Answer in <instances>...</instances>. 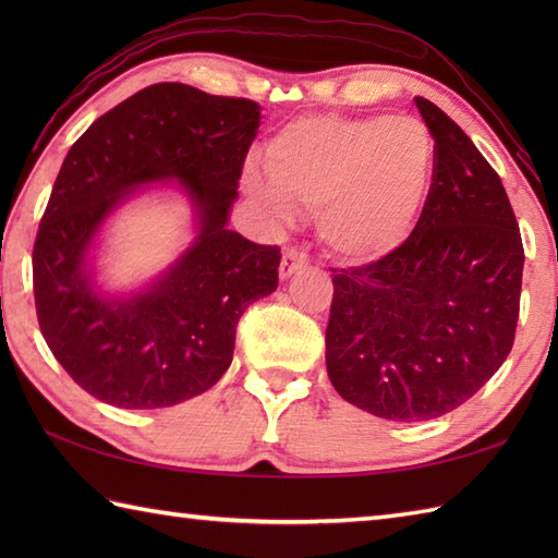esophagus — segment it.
I'll return each instance as SVG.
<instances>
[{
	"label": "esophagus",
	"mask_w": 558,
	"mask_h": 558,
	"mask_svg": "<svg viewBox=\"0 0 558 558\" xmlns=\"http://www.w3.org/2000/svg\"><path fill=\"white\" fill-rule=\"evenodd\" d=\"M302 268H306V256L298 252V248H288L280 258V280H290L294 272H300Z\"/></svg>",
	"instance_id": "1"
}]
</instances>
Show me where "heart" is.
<instances>
[{
    "label": "heart",
    "instance_id": "b5f03b06",
    "mask_svg": "<svg viewBox=\"0 0 558 558\" xmlns=\"http://www.w3.org/2000/svg\"><path fill=\"white\" fill-rule=\"evenodd\" d=\"M270 183L254 168L244 186L288 218L316 210V228L352 264L386 258L405 244L434 182V138L412 117L316 114L292 122L266 148Z\"/></svg>",
    "mask_w": 558,
    "mask_h": 558
}]
</instances>
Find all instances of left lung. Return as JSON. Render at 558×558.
I'll return each instance as SVG.
<instances>
[{
	"mask_svg": "<svg viewBox=\"0 0 558 558\" xmlns=\"http://www.w3.org/2000/svg\"><path fill=\"white\" fill-rule=\"evenodd\" d=\"M434 138V182L400 248L333 270L326 369L381 420L424 422L470 400L513 348L523 242L506 189L470 136L414 98Z\"/></svg>",
	"mask_w": 558,
	"mask_h": 558,
	"instance_id": "obj_1",
	"label": "left lung"
}]
</instances>
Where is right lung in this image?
<instances>
[{
  "label": "right lung",
  "mask_w": 558,
  "mask_h": 558,
  "mask_svg": "<svg viewBox=\"0 0 558 558\" xmlns=\"http://www.w3.org/2000/svg\"><path fill=\"white\" fill-rule=\"evenodd\" d=\"M260 105L156 83L88 126L62 162L33 246L47 348L108 405L156 410L206 393L228 372L236 322L278 288V246L228 230ZM158 183V187H153ZM148 191H177L193 240L136 289L99 280L104 230Z\"/></svg>",
  "instance_id": "right-lung-1"
}]
</instances>
